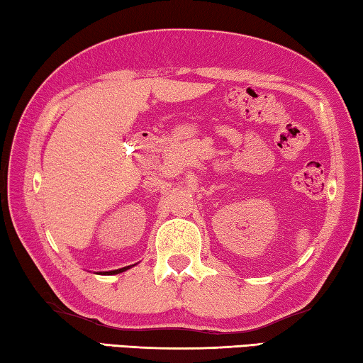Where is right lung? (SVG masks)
I'll use <instances>...</instances> for the list:
<instances>
[{
    "label": "right lung",
    "mask_w": 363,
    "mask_h": 363,
    "mask_svg": "<svg viewBox=\"0 0 363 363\" xmlns=\"http://www.w3.org/2000/svg\"><path fill=\"white\" fill-rule=\"evenodd\" d=\"M130 267H124V268H119V269H113V272H105V273H96V274H118V273H123L125 269H129Z\"/></svg>",
    "instance_id": "add662e5"
}]
</instances>
